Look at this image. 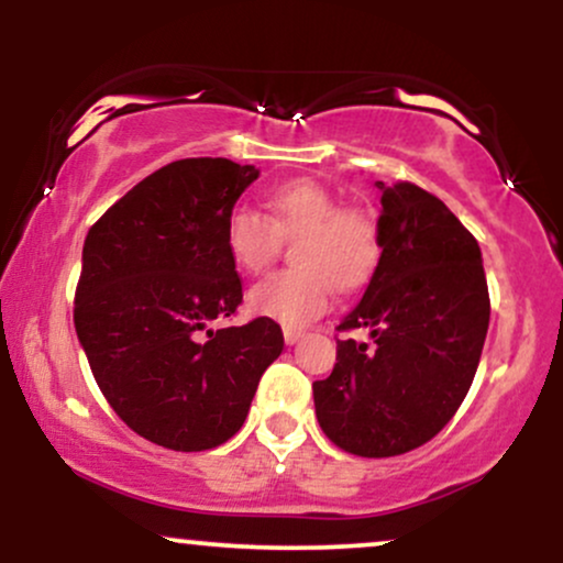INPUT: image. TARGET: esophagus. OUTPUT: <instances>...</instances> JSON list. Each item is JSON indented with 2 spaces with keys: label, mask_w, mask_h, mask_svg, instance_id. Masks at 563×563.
<instances>
[{
  "label": "esophagus",
  "mask_w": 563,
  "mask_h": 563,
  "mask_svg": "<svg viewBox=\"0 0 563 563\" xmlns=\"http://www.w3.org/2000/svg\"><path fill=\"white\" fill-rule=\"evenodd\" d=\"M303 335V331L301 328H283V339H286V344H296V341H299Z\"/></svg>",
  "instance_id": "34e87169"
}]
</instances>
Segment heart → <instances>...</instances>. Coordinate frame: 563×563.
I'll return each instance as SVG.
<instances>
[{
    "label": "heart",
    "instance_id": "1",
    "mask_svg": "<svg viewBox=\"0 0 563 563\" xmlns=\"http://www.w3.org/2000/svg\"><path fill=\"white\" fill-rule=\"evenodd\" d=\"M294 243L296 267L275 273L251 288L249 309L260 318L299 328L320 318L341 294L363 288L380 260L378 222L367 211L344 209L331 190L312 179H290L267 196V217L235 209L224 224L230 260L243 273L260 275Z\"/></svg>",
    "mask_w": 563,
    "mask_h": 563
}]
</instances>
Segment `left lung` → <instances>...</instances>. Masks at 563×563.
<instances>
[{
    "label": "left lung",
    "mask_w": 563,
    "mask_h": 563,
    "mask_svg": "<svg viewBox=\"0 0 563 563\" xmlns=\"http://www.w3.org/2000/svg\"><path fill=\"white\" fill-rule=\"evenodd\" d=\"M380 260L363 301L335 331L314 412L335 448L391 457L434 439L452 421L479 367L489 290L476 238L448 206L412 183H378Z\"/></svg>",
    "instance_id": "8db88e82"
}]
</instances>
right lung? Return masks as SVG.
I'll return each mask as SVG.
<instances>
[{"mask_svg": "<svg viewBox=\"0 0 563 563\" xmlns=\"http://www.w3.org/2000/svg\"><path fill=\"white\" fill-rule=\"evenodd\" d=\"M260 172L228 158L161 166L89 228L74 322L92 376L134 434L177 452L241 431L280 357L275 320L211 331L243 301L224 245L232 206Z\"/></svg>", "mask_w": 563, "mask_h": 563, "instance_id": "add662e5", "label": "right lung"}]
</instances>
